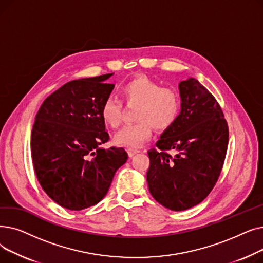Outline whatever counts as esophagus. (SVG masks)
Segmentation results:
<instances>
[{"label":"esophagus","instance_id":"1","mask_svg":"<svg viewBox=\"0 0 263 263\" xmlns=\"http://www.w3.org/2000/svg\"><path fill=\"white\" fill-rule=\"evenodd\" d=\"M127 151H128V155H129V157H133L134 155L139 154L141 150H140V149H136V148H129Z\"/></svg>","mask_w":263,"mask_h":263}]
</instances>
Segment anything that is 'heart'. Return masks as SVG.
I'll use <instances>...</instances> for the list:
<instances>
[{
    "mask_svg": "<svg viewBox=\"0 0 263 263\" xmlns=\"http://www.w3.org/2000/svg\"><path fill=\"white\" fill-rule=\"evenodd\" d=\"M120 93L128 104H139L135 113V119L139 121L124 126L114 137L115 143L120 146H142L151 136L153 128L157 131L168 130L181 113L182 102L179 92L145 76L124 83ZM100 113L108 127L117 128L121 122L122 103L115 97H107Z\"/></svg>",
    "mask_w": 263,
    "mask_h": 263,
    "instance_id": "b5f03b06",
    "label": "heart"
}]
</instances>
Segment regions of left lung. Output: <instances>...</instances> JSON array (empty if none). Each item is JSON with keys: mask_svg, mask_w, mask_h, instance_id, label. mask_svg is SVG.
<instances>
[{"mask_svg": "<svg viewBox=\"0 0 263 263\" xmlns=\"http://www.w3.org/2000/svg\"><path fill=\"white\" fill-rule=\"evenodd\" d=\"M179 92L178 120L161 134L159 150H148L150 194L173 211L190 209L209 195L223 168L229 137L222 108L196 79L179 83Z\"/></svg>", "mask_w": 263, "mask_h": 263, "instance_id": "1", "label": "left lung"}]
</instances>
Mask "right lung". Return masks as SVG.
I'll list each match as a JSON object with an SVG mask.
<instances>
[{"mask_svg":"<svg viewBox=\"0 0 263 263\" xmlns=\"http://www.w3.org/2000/svg\"><path fill=\"white\" fill-rule=\"evenodd\" d=\"M114 73L66 83L41 104L31 135L38 181L63 208L80 211L98 203L116 171L127 162L123 148H101L108 141L101 105L114 89Z\"/></svg>","mask_w":263,"mask_h":263,"instance_id":"right-lung-1","label":"right lung"}]
</instances>
